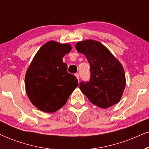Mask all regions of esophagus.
Returning <instances> with one entry per match:
<instances>
[{
    "label": "esophagus",
    "instance_id": "esophagus-1",
    "mask_svg": "<svg viewBox=\"0 0 149 149\" xmlns=\"http://www.w3.org/2000/svg\"><path fill=\"white\" fill-rule=\"evenodd\" d=\"M75 76H76L77 79H78V80H79V79H80V78H79V74H78V73H76V74H75Z\"/></svg>",
    "mask_w": 149,
    "mask_h": 149
}]
</instances>
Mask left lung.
Here are the masks:
<instances>
[{
  "label": "left lung",
  "mask_w": 149,
  "mask_h": 149,
  "mask_svg": "<svg viewBox=\"0 0 149 149\" xmlns=\"http://www.w3.org/2000/svg\"><path fill=\"white\" fill-rule=\"evenodd\" d=\"M76 48L86 56L90 64V81L80 82L81 91L92 104L101 108H108L119 102L126 84L121 63L99 41H79Z\"/></svg>",
  "instance_id": "obj_1"
}]
</instances>
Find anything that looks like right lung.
Returning a JSON list of instances; mask_svg holds the SVG:
<instances>
[{
    "mask_svg": "<svg viewBox=\"0 0 149 149\" xmlns=\"http://www.w3.org/2000/svg\"><path fill=\"white\" fill-rule=\"evenodd\" d=\"M71 50L69 43L50 41L40 47L28 68L25 88L32 104L43 112H55L66 104L78 81L67 72L63 58Z\"/></svg>",
    "mask_w": 149,
    "mask_h": 149,
    "instance_id": "add662e5",
    "label": "right lung"
}]
</instances>
